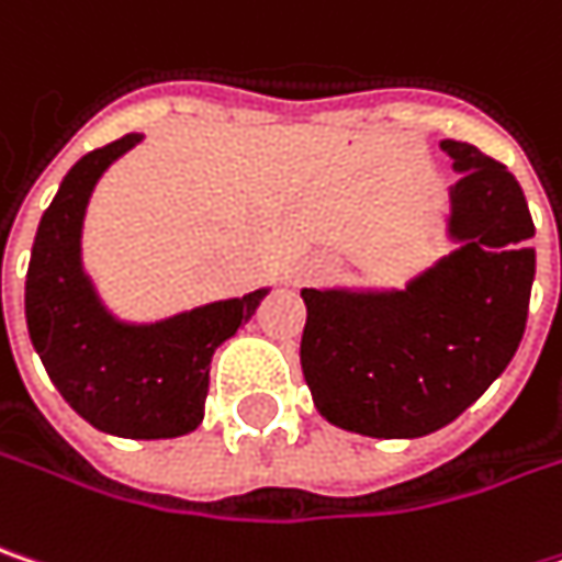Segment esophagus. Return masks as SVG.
Instances as JSON below:
<instances>
[{
    "label": "esophagus",
    "mask_w": 562,
    "mask_h": 562,
    "mask_svg": "<svg viewBox=\"0 0 562 562\" xmlns=\"http://www.w3.org/2000/svg\"><path fill=\"white\" fill-rule=\"evenodd\" d=\"M334 267H330V260H317V257H312V260H305V263H299L295 267V282H314L321 280V277H327Z\"/></svg>",
    "instance_id": "obj_1"
}]
</instances>
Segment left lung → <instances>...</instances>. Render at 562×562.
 <instances>
[{"mask_svg":"<svg viewBox=\"0 0 562 562\" xmlns=\"http://www.w3.org/2000/svg\"><path fill=\"white\" fill-rule=\"evenodd\" d=\"M446 241L404 289H302V372L317 413L359 436L419 439L448 426L506 372L521 344L535 222L506 165L442 139Z\"/></svg>","mask_w":562,"mask_h":562,"instance_id":"1","label":"left lung"}]
</instances>
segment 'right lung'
Returning <instances> with one entry per match:
<instances>
[{"mask_svg": "<svg viewBox=\"0 0 562 562\" xmlns=\"http://www.w3.org/2000/svg\"><path fill=\"white\" fill-rule=\"evenodd\" d=\"M143 139L130 133L88 151L63 178L31 248L24 317L56 391L94 429L175 439L203 423L213 352L248 324L270 289L158 321H123L104 305L82 263L85 213L104 171Z\"/></svg>", "mask_w": 562, "mask_h": 562, "instance_id": "obj_1", "label": "right lung"}]
</instances>
